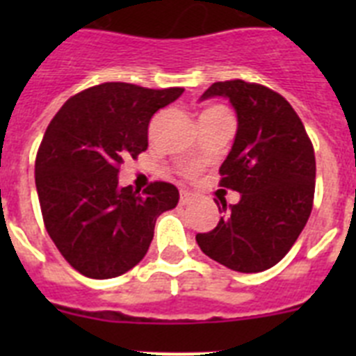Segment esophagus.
Segmentation results:
<instances>
[{"label": "esophagus", "instance_id": "obj_1", "mask_svg": "<svg viewBox=\"0 0 356 356\" xmlns=\"http://www.w3.org/2000/svg\"><path fill=\"white\" fill-rule=\"evenodd\" d=\"M193 201H194V196L191 193H187V191H184V193L180 194L181 205H188V203H193Z\"/></svg>", "mask_w": 356, "mask_h": 356}]
</instances>
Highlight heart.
I'll return each mask as SVG.
<instances>
[{
    "instance_id": "b5f03b06",
    "label": "heart",
    "mask_w": 356,
    "mask_h": 356,
    "mask_svg": "<svg viewBox=\"0 0 356 356\" xmlns=\"http://www.w3.org/2000/svg\"><path fill=\"white\" fill-rule=\"evenodd\" d=\"M212 112H225V110H222V108H209V110H205L203 114H212ZM191 172H193V169H191Z\"/></svg>"
}]
</instances>
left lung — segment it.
I'll return each mask as SVG.
<instances>
[{"label":"left lung","instance_id":"8db88e82","mask_svg":"<svg viewBox=\"0 0 356 356\" xmlns=\"http://www.w3.org/2000/svg\"><path fill=\"white\" fill-rule=\"evenodd\" d=\"M216 96L226 97L237 114L219 184L241 200L229 207L221 201L226 216L212 232L197 234L196 242L228 269L266 271L289 253L312 212L314 147L291 103L275 90L242 80L217 81L200 99Z\"/></svg>","mask_w":356,"mask_h":356}]
</instances>
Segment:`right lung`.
<instances>
[{"label": "right lung", "instance_id": "right-lung-1", "mask_svg": "<svg viewBox=\"0 0 356 356\" xmlns=\"http://www.w3.org/2000/svg\"><path fill=\"white\" fill-rule=\"evenodd\" d=\"M181 87L146 89L108 81L64 103L44 134L35 185L49 237L78 273L115 278L149 250L156 217L178 205V188L153 181L139 194L119 185V165L147 149L155 112Z\"/></svg>", "mask_w": 356, "mask_h": 356}]
</instances>
